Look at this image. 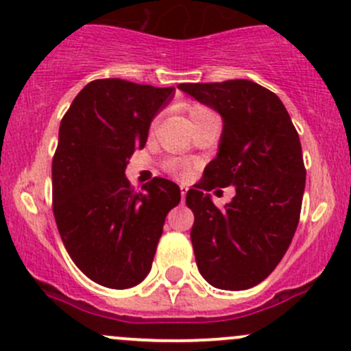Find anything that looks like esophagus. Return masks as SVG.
Segmentation results:
<instances>
[{
  "label": "esophagus",
  "mask_w": 351,
  "mask_h": 351,
  "mask_svg": "<svg viewBox=\"0 0 351 351\" xmlns=\"http://www.w3.org/2000/svg\"><path fill=\"white\" fill-rule=\"evenodd\" d=\"M180 193H182V200H185V195H186V186H180Z\"/></svg>",
  "instance_id": "34e87169"
}]
</instances>
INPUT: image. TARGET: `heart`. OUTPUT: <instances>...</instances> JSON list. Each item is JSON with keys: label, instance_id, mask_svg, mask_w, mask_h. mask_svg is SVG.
<instances>
[{"label": "heart", "instance_id": "1", "mask_svg": "<svg viewBox=\"0 0 351 351\" xmlns=\"http://www.w3.org/2000/svg\"><path fill=\"white\" fill-rule=\"evenodd\" d=\"M205 113H212V112L208 108L202 107V105H190L189 107L190 120L197 119V117L200 115H205ZM166 168H168V171L171 173V175H175L176 178H185V176H189L190 173V165L186 161H182V159H171V161H168Z\"/></svg>", "mask_w": 351, "mask_h": 351}]
</instances>
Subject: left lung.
I'll return each mask as SVG.
<instances>
[{
  "label": "left lung",
  "instance_id": "8db88e82",
  "mask_svg": "<svg viewBox=\"0 0 351 351\" xmlns=\"http://www.w3.org/2000/svg\"><path fill=\"white\" fill-rule=\"evenodd\" d=\"M178 88L222 117L219 153L186 193L198 271L215 289H251L280 263L299 224L306 189L299 134L280 98L253 81ZM229 184L237 195L217 209L206 192Z\"/></svg>",
  "mask_w": 351,
  "mask_h": 351
}]
</instances>
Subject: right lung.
I'll list each match as a JSON object with an SVG mask.
<instances>
[{
  "label": "right lung",
  "instance_id": "right-lung-1",
  "mask_svg": "<svg viewBox=\"0 0 351 351\" xmlns=\"http://www.w3.org/2000/svg\"><path fill=\"white\" fill-rule=\"evenodd\" d=\"M173 97V86L97 80L61 120L52 159L56 224L76 267L108 289L147 277L166 215L182 198L166 178L136 193L125 176L130 156L143 149L151 122Z\"/></svg>",
  "mask_w": 351,
  "mask_h": 351
}]
</instances>
